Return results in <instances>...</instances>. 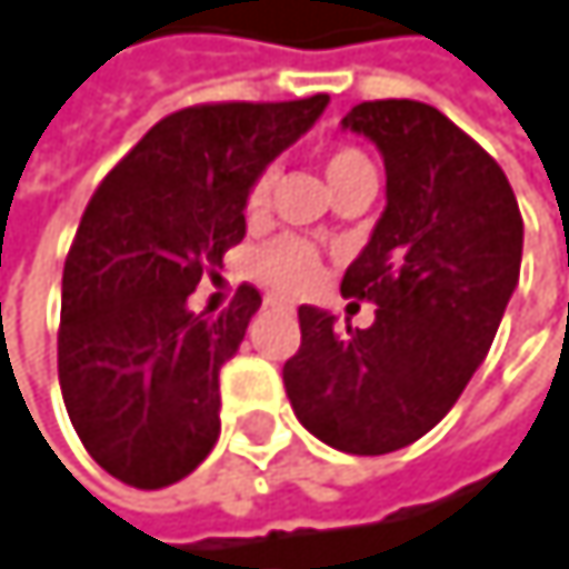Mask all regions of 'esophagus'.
I'll return each mask as SVG.
<instances>
[{
	"label": "esophagus",
	"mask_w": 569,
	"mask_h": 569,
	"mask_svg": "<svg viewBox=\"0 0 569 569\" xmlns=\"http://www.w3.org/2000/svg\"><path fill=\"white\" fill-rule=\"evenodd\" d=\"M263 306H267V309H292V302H286V299H280V296H267V299H263Z\"/></svg>",
	"instance_id": "esophagus-1"
}]
</instances>
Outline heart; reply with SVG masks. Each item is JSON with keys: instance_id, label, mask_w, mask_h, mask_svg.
<instances>
[{"instance_id": "1", "label": "heart", "mask_w": 569, "mask_h": 569, "mask_svg": "<svg viewBox=\"0 0 569 569\" xmlns=\"http://www.w3.org/2000/svg\"><path fill=\"white\" fill-rule=\"evenodd\" d=\"M362 168H369V161H366V154H359V151H352V148H336V151L326 158V177H329V183L339 180V177H346V173L362 171ZM270 183H273L270 173H260V177L253 180L250 200H247L250 210H260V207L267 203ZM257 273H260L270 286L283 289V292H302V289H309V286L316 283V277H319V257H316V250H312L309 243H302V240H277L273 247H267V250L257 257Z\"/></svg>"}]
</instances>
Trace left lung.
I'll return each instance as SVG.
<instances>
[{
    "instance_id": "1",
    "label": "left lung",
    "mask_w": 569,
    "mask_h": 569,
    "mask_svg": "<svg viewBox=\"0 0 569 569\" xmlns=\"http://www.w3.org/2000/svg\"><path fill=\"white\" fill-rule=\"evenodd\" d=\"M386 161V210L342 277L372 299L369 329L299 306L283 366L296 418L349 455H389L431 431L485 362L520 277L523 220L498 161L438 108L389 98L342 118Z\"/></svg>"
}]
</instances>
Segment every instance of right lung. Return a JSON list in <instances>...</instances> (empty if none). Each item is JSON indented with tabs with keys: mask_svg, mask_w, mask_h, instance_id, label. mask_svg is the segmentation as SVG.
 Here are the masks:
<instances>
[{
	"mask_svg": "<svg viewBox=\"0 0 569 569\" xmlns=\"http://www.w3.org/2000/svg\"><path fill=\"white\" fill-rule=\"evenodd\" d=\"M329 94L197 104L158 121L101 180L61 273L58 382L84 451L118 481L158 491L187 478L220 435V366L260 292L220 316L190 312L203 273L247 237V197Z\"/></svg>",
	"mask_w": 569,
	"mask_h": 569,
	"instance_id": "obj_1",
	"label": "right lung"
}]
</instances>
